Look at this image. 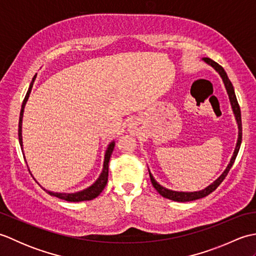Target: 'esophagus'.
<instances>
[{
    "mask_svg": "<svg viewBox=\"0 0 256 256\" xmlns=\"http://www.w3.org/2000/svg\"><path fill=\"white\" fill-rule=\"evenodd\" d=\"M136 131H138L136 128H131V132H133V133H135Z\"/></svg>",
    "mask_w": 256,
    "mask_h": 256,
    "instance_id": "1",
    "label": "esophagus"
}]
</instances>
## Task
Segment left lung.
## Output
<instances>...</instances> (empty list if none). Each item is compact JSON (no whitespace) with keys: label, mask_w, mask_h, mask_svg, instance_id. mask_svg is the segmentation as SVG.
I'll return each instance as SVG.
<instances>
[{"label":"left lung","mask_w":256,"mask_h":256,"mask_svg":"<svg viewBox=\"0 0 256 256\" xmlns=\"http://www.w3.org/2000/svg\"><path fill=\"white\" fill-rule=\"evenodd\" d=\"M202 60L208 64L209 66H211L214 68L216 72L220 74V77L222 78V81H224V86H226V90L228 92V96H229V100L231 103V108H232V111L233 114H234V118H236V121L238 124V140H236V148L234 152H233V155L230 160V162L228 164L226 168L224 170V172L221 174V175L216 179V180L210 184L209 186H206L204 189L202 190H199V192H175V190H170V189H167L165 187H162V184H160L155 180V178L152 175V172L148 170L150 172V182L153 184V187L160 194H162L164 198L167 199H170L172 201H178V202H186V201H192V200H197L200 198H204L206 196H208L209 194H211L214 190L216 189V187L219 186V184L224 182V179L226 178V176L228 175V172H229L230 168L232 167L233 162H234L236 158V155L238 153V150H240V146H241V142H242V121H241V110H240V106H238V100H236V92H234V88H233V86L231 84L230 79L228 78V74L224 72V69L222 68L219 64H216V62L212 60L210 58H202Z\"/></svg>","instance_id":"left-lung-1"}]
</instances>
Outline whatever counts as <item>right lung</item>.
Here are the masks:
<instances>
[{"label": "right lung", "instance_id": "add662e5", "mask_svg": "<svg viewBox=\"0 0 256 256\" xmlns=\"http://www.w3.org/2000/svg\"><path fill=\"white\" fill-rule=\"evenodd\" d=\"M36 76L37 74L34 76V78H32V82L30 84V88L28 91H27V94L25 96V99L23 101V104H22V108H20V122H18V140H20V148L22 152L24 153L23 150V138H22V123H23V114H24V108L26 106V102L28 100L30 94V91L32 88V84H34V81L36 79ZM114 145H116V142L112 140V142L108 145V148L106 150V154H104V160H103V168H102V172L100 174V176L98 177L96 180L89 186L88 188H86L84 190H80V192H72V194H66V192H50V190H47L45 188H42L44 190L50 194V196H54V197H57L59 199H62V200H66V201H70V202H79V201H86V200H92L96 198L98 196H99L102 190L104 189V187L106 186V182H108V160H110V157L112 155V152L114 150ZM24 158H25V155H24Z\"/></svg>", "mask_w": 256, "mask_h": 256}]
</instances>
